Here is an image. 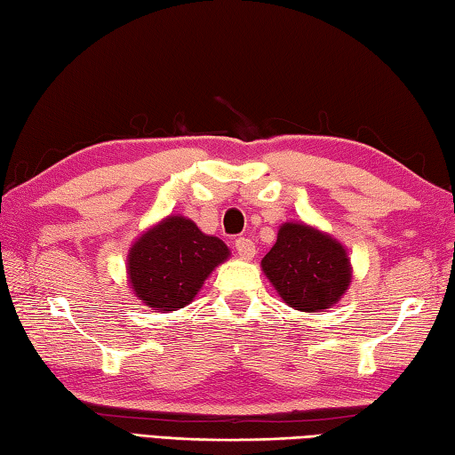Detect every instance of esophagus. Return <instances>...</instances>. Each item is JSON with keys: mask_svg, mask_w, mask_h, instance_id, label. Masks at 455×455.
<instances>
[{"mask_svg": "<svg viewBox=\"0 0 455 455\" xmlns=\"http://www.w3.org/2000/svg\"><path fill=\"white\" fill-rule=\"evenodd\" d=\"M235 251H237V256H240V258L251 259L253 256H256V243H253L250 237H237Z\"/></svg>", "mask_w": 455, "mask_h": 455, "instance_id": "34e87169", "label": "esophagus"}]
</instances>
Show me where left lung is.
<instances>
[{
	"label": "left lung",
	"mask_w": 455,
	"mask_h": 455,
	"mask_svg": "<svg viewBox=\"0 0 455 455\" xmlns=\"http://www.w3.org/2000/svg\"><path fill=\"white\" fill-rule=\"evenodd\" d=\"M261 267L285 304L299 312L331 307L352 280L344 245L304 223H283Z\"/></svg>",
	"instance_id": "8db88e82"
}]
</instances>
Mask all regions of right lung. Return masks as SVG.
<instances>
[{"label":"right lung","mask_w":455,"mask_h":455,"mask_svg":"<svg viewBox=\"0 0 455 455\" xmlns=\"http://www.w3.org/2000/svg\"><path fill=\"white\" fill-rule=\"evenodd\" d=\"M229 256L228 245L205 235L181 215L157 223L130 250V283L143 304L159 312L188 306L215 266Z\"/></svg>","instance_id":"add662e5"}]
</instances>
